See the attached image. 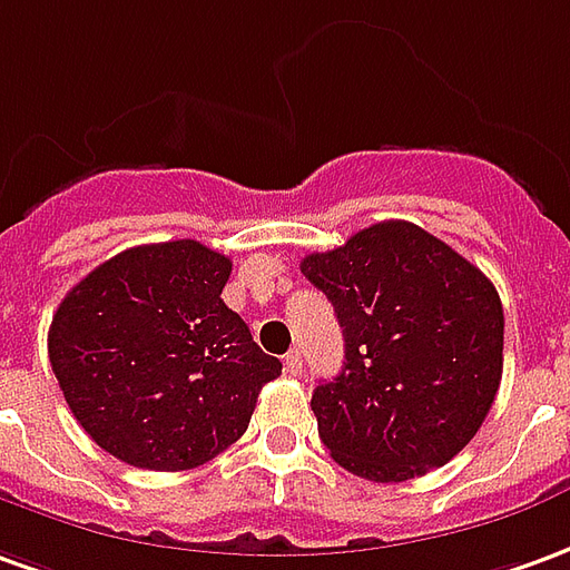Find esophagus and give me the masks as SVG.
<instances>
[{"label": "esophagus", "instance_id": "esophagus-1", "mask_svg": "<svg viewBox=\"0 0 570 570\" xmlns=\"http://www.w3.org/2000/svg\"><path fill=\"white\" fill-rule=\"evenodd\" d=\"M304 368V360H301V351L294 347V351L285 353V372H292V375H297Z\"/></svg>", "mask_w": 570, "mask_h": 570}]
</instances>
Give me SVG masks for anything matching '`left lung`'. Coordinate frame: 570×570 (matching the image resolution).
I'll return each instance as SVG.
<instances>
[{"mask_svg":"<svg viewBox=\"0 0 570 570\" xmlns=\"http://www.w3.org/2000/svg\"><path fill=\"white\" fill-rule=\"evenodd\" d=\"M301 273L344 328V368L309 400L332 459L379 484L446 465L500 391L505 320L493 282L406 219L307 254Z\"/></svg>","mask_w":570,"mask_h":570,"instance_id":"8db88e82","label":"left lung"}]
</instances>
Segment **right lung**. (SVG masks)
Wrapping results in <instances>:
<instances>
[{
    "instance_id": "add662e5",
    "label": "right lung",
    "mask_w": 570,
    "mask_h": 570,
    "mask_svg": "<svg viewBox=\"0 0 570 570\" xmlns=\"http://www.w3.org/2000/svg\"><path fill=\"white\" fill-rule=\"evenodd\" d=\"M233 261L202 242L139 245L58 304L49 363L73 419L127 465L186 472L247 431L282 363L223 304Z\"/></svg>"
}]
</instances>
